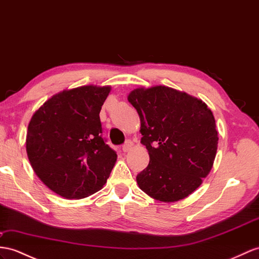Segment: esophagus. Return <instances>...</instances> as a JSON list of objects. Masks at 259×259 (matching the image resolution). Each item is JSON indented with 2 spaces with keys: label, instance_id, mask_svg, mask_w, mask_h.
<instances>
[{
  "label": "esophagus",
  "instance_id": "1",
  "mask_svg": "<svg viewBox=\"0 0 259 259\" xmlns=\"http://www.w3.org/2000/svg\"><path fill=\"white\" fill-rule=\"evenodd\" d=\"M132 145H134V143H132L131 140H127L124 142V144L122 145V151L123 152H128L132 149Z\"/></svg>",
  "mask_w": 259,
  "mask_h": 259
}]
</instances>
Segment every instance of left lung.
Here are the masks:
<instances>
[{
	"mask_svg": "<svg viewBox=\"0 0 259 259\" xmlns=\"http://www.w3.org/2000/svg\"><path fill=\"white\" fill-rule=\"evenodd\" d=\"M128 101L140 117L141 143L150 162L137 176L156 200H182L210 173L218 149L212 111L200 99L167 86L132 91Z\"/></svg>",
	"mask_w": 259,
	"mask_h": 259,
	"instance_id": "8db88e82",
	"label": "left lung"
}]
</instances>
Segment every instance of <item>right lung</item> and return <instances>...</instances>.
<instances>
[{
    "label": "right lung",
    "instance_id": "obj_1",
    "mask_svg": "<svg viewBox=\"0 0 259 259\" xmlns=\"http://www.w3.org/2000/svg\"><path fill=\"white\" fill-rule=\"evenodd\" d=\"M109 86L62 91L32 115L26 151L36 175L56 194L82 199L101 190L117 160L99 119Z\"/></svg>",
    "mask_w": 259,
    "mask_h": 259
}]
</instances>
